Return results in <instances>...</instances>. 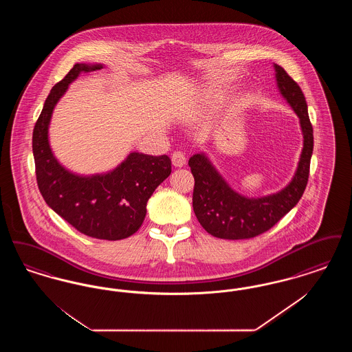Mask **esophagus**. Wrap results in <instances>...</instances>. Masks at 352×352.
Masks as SVG:
<instances>
[{"label": "esophagus", "instance_id": "1", "mask_svg": "<svg viewBox=\"0 0 352 352\" xmlns=\"http://www.w3.org/2000/svg\"><path fill=\"white\" fill-rule=\"evenodd\" d=\"M171 161H173V165L175 168H184L186 165V155H184V151H174L173 155H171Z\"/></svg>", "mask_w": 352, "mask_h": 352}]
</instances>
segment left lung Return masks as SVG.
<instances>
[{
  "instance_id": "left-lung-1",
  "label": "left lung",
  "mask_w": 352,
  "mask_h": 352,
  "mask_svg": "<svg viewBox=\"0 0 352 352\" xmlns=\"http://www.w3.org/2000/svg\"><path fill=\"white\" fill-rule=\"evenodd\" d=\"M274 71L277 87L300 118L303 134L301 158L292 182L276 194L247 198L230 187L204 153L194 154L188 160L195 179L192 192L195 217L208 234L219 239H251L267 232L298 203L307 184L314 146L307 104L300 85L284 68L274 65Z\"/></svg>"
}]
</instances>
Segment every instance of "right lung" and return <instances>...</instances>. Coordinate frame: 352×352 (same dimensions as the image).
Wrapping results in <instances>:
<instances>
[{
  "label": "right lung",
  "instance_id": "1",
  "mask_svg": "<svg viewBox=\"0 0 352 352\" xmlns=\"http://www.w3.org/2000/svg\"><path fill=\"white\" fill-rule=\"evenodd\" d=\"M100 68L102 65L76 63L52 87L34 126L35 174L45 201L74 228L95 239L121 240L141 227L151 194L171 173V160L166 154L133 151L112 171L83 177L63 168L49 144L51 115L68 84L80 72Z\"/></svg>",
  "mask_w": 352,
  "mask_h": 352
}]
</instances>
